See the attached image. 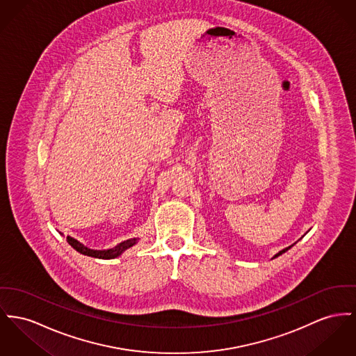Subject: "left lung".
<instances>
[{
    "label": "left lung",
    "mask_w": 356,
    "mask_h": 356,
    "mask_svg": "<svg viewBox=\"0 0 356 356\" xmlns=\"http://www.w3.org/2000/svg\"><path fill=\"white\" fill-rule=\"evenodd\" d=\"M291 247H293V245H290V247H287V248H284V250H282V251H280V252H278V254H277V255H275V257H274V258H277V257H280V255H282V254H284V252H286V251H287V250H290V248H291Z\"/></svg>",
    "instance_id": "8db88e82"
}]
</instances>
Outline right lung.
<instances>
[{"label": "right lung", "mask_w": 356, "mask_h": 356, "mask_svg": "<svg viewBox=\"0 0 356 356\" xmlns=\"http://www.w3.org/2000/svg\"><path fill=\"white\" fill-rule=\"evenodd\" d=\"M67 243L72 245L74 250H76L82 255H88V257L98 258V259H115V258L120 257L125 250L135 245L138 243V238H135V237L128 238V240L121 241L116 247L109 248V250H90V248H88L86 245H83L82 243H79L78 240H75L72 236H67Z\"/></svg>", "instance_id": "obj_1"}]
</instances>
